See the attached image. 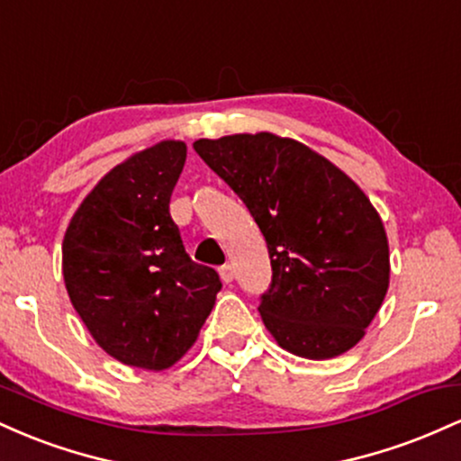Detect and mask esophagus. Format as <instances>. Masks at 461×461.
Returning <instances> with one entry per match:
<instances>
[{"label": "esophagus", "mask_w": 461, "mask_h": 461, "mask_svg": "<svg viewBox=\"0 0 461 461\" xmlns=\"http://www.w3.org/2000/svg\"><path fill=\"white\" fill-rule=\"evenodd\" d=\"M219 275L225 284L234 282V267H231V264H223V267L219 268Z\"/></svg>", "instance_id": "34e87169"}]
</instances>
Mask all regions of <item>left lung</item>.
I'll use <instances>...</instances> for the list:
<instances>
[{
  "instance_id": "obj_1",
  "label": "left lung",
  "mask_w": 461,
  "mask_h": 461,
  "mask_svg": "<svg viewBox=\"0 0 461 461\" xmlns=\"http://www.w3.org/2000/svg\"><path fill=\"white\" fill-rule=\"evenodd\" d=\"M193 147L267 240L273 277L258 310L279 347L308 359L356 347L390 279L388 238L366 194L327 158L268 131Z\"/></svg>"
}]
</instances>
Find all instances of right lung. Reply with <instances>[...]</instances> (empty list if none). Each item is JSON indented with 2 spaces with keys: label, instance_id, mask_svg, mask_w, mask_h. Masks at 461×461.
Segmentation results:
<instances>
[{
  "label": "right lung",
  "instance_id": "add662e5",
  "mask_svg": "<svg viewBox=\"0 0 461 461\" xmlns=\"http://www.w3.org/2000/svg\"><path fill=\"white\" fill-rule=\"evenodd\" d=\"M186 145L162 140L91 190L62 242L71 303L108 356L162 370L197 340L221 290L219 273L190 260L168 203Z\"/></svg>",
  "mask_w": 461,
  "mask_h": 461
}]
</instances>
